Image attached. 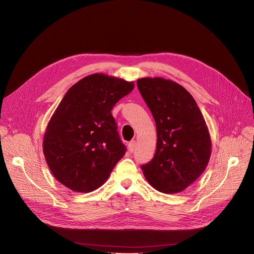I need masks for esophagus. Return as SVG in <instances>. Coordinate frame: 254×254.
<instances>
[{"label":"esophagus","mask_w":254,"mask_h":254,"mask_svg":"<svg viewBox=\"0 0 254 254\" xmlns=\"http://www.w3.org/2000/svg\"><path fill=\"white\" fill-rule=\"evenodd\" d=\"M135 146H136V141H135V140L130 141V142L128 143V145H127L128 151H129V152H132V151H134V149H135Z\"/></svg>","instance_id":"esophagus-1"}]
</instances>
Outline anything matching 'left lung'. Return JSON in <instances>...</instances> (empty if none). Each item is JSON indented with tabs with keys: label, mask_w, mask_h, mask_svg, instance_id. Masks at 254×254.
Segmentation results:
<instances>
[{
	"label": "left lung",
	"mask_w": 254,
	"mask_h": 254,
	"mask_svg": "<svg viewBox=\"0 0 254 254\" xmlns=\"http://www.w3.org/2000/svg\"><path fill=\"white\" fill-rule=\"evenodd\" d=\"M137 85L156 126V151L141 166L145 178L165 193L184 190L208 166L211 139L204 119L190 93L164 78H141Z\"/></svg>",
	"instance_id": "1"
}]
</instances>
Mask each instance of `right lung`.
<instances>
[{"instance_id": "add662e5", "label": "right lung", "mask_w": 254, "mask_h": 254, "mask_svg": "<svg viewBox=\"0 0 254 254\" xmlns=\"http://www.w3.org/2000/svg\"><path fill=\"white\" fill-rule=\"evenodd\" d=\"M132 89V81L97 73L66 91L43 139L46 163L65 188L76 192L96 190L125 155L127 148L111 111Z\"/></svg>"}]
</instances>
